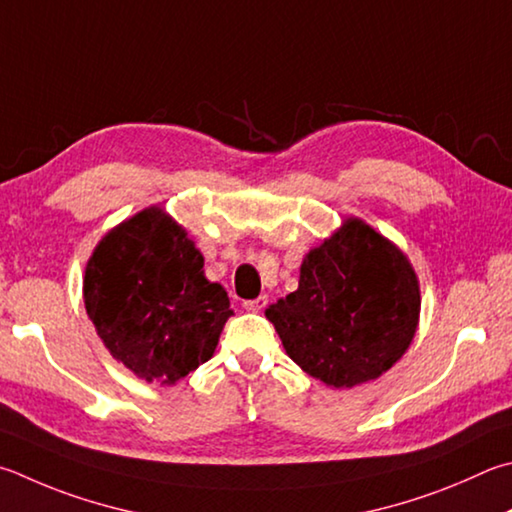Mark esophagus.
<instances>
[{"instance_id":"esophagus-1","label":"esophagus","mask_w":512,"mask_h":512,"mask_svg":"<svg viewBox=\"0 0 512 512\" xmlns=\"http://www.w3.org/2000/svg\"><path fill=\"white\" fill-rule=\"evenodd\" d=\"M266 304H268V297L266 295H259V297H255V300H246L244 302V309L250 311V313H259V311H264Z\"/></svg>"}]
</instances>
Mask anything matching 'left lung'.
Returning a JSON list of instances; mask_svg holds the SVG:
<instances>
[{
  "mask_svg": "<svg viewBox=\"0 0 512 512\" xmlns=\"http://www.w3.org/2000/svg\"><path fill=\"white\" fill-rule=\"evenodd\" d=\"M421 284L407 255L358 217L304 255L297 291L266 318L297 367L331 389L376 380L410 349Z\"/></svg>",
  "mask_w": 512,
  "mask_h": 512,
  "instance_id": "1",
  "label": "left lung"
}]
</instances>
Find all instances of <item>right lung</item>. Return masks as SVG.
Segmentation results:
<instances>
[{"label":"right lung","mask_w":512,"mask_h":512,"mask_svg":"<svg viewBox=\"0 0 512 512\" xmlns=\"http://www.w3.org/2000/svg\"><path fill=\"white\" fill-rule=\"evenodd\" d=\"M82 300L107 351L141 380L176 385L212 358L232 315L226 288L176 219L150 206L91 253Z\"/></svg>","instance_id":"add662e5"}]
</instances>
